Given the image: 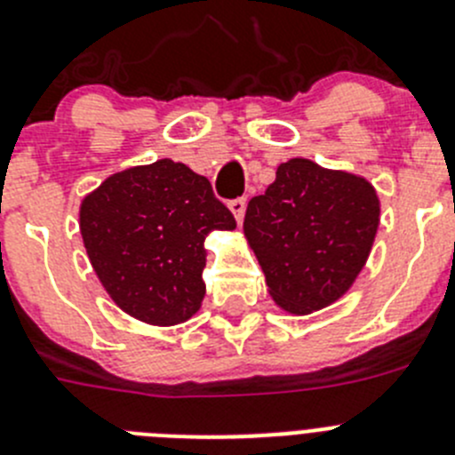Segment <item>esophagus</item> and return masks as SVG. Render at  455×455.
<instances>
[{
    "label": "esophagus",
    "instance_id": "1",
    "mask_svg": "<svg viewBox=\"0 0 455 455\" xmlns=\"http://www.w3.org/2000/svg\"><path fill=\"white\" fill-rule=\"evenodd\" d=\"M245 205H248V200H245V198H235V200H230V203H228V207H230V212L235 214L236 220L243 219Z\"/></svg>",
    "mask_w": 455,
    "mask_h": 455
}]
</instances>
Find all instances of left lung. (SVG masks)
Instances as JSON below:
<instances>
[{
	"instance_id": "8db88e82",
	"label": "left lung",
	"mask_w": 455,
	"mask_h": 455,
	"mask_svg": "<svg viewBox=\"0 0 455 455\" xmlns=\"http://www.w3.org/2000/svg\"><path fill=\"white\" fill-rule=\"evenodd\" d=\"M379 212V196L365 178L304 157L279 164L243 220L275 302L304 315L343 298L368 261Z\"/></svg>"
}]
</instances>
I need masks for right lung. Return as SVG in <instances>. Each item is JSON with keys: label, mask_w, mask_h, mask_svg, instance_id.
<instances>
[{"label": "right lung", "mask_w": 455, "mask_h": 455, "mask_svg": "<svg viewBox=\"0 0 455 455\" xmlns=\"http://www.w3.org/2000/svg\"><path fill=\"white\" fill-rule=\"evenodd\" d=\"M210 180L182 162L119 171L81 203V235L92 268L119 309L141 323H185L205 298L212 230H235Z\"/></svg>", "instance_id": "right-lung-1"}]
</instances>
